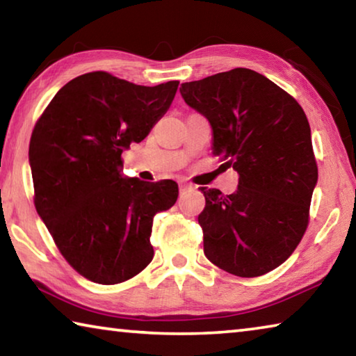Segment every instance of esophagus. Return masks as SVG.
Instances as JSON below:
<instances>
[{
    "mask_svg": "<svg viewBox=\"0 0 356 356\" xmlns=\"http://www.w3.org/2000/svg\"><path fill=\"white\" fill-rule=\"evenodd\" d=\"M191 188H193V186L190 184H186V182H180L179 184V190L180 191H186V190H191Z\"/></svg>",
    "mask_w": 356,
    "mask_h": 356,
    "instance_id": "1",
    "label": "esophagus"
}]
</instances>
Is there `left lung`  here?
<instances>
[{
	"label": "left lung",
	"instance_id": "1",
	"mask_svg": "<svg viewBox=\"0 0 356 356\" xmlns=\"http://www.w3.org/2000/svg\"><path fill=\"white\" fill-rule=\"evenodd\" d=\"M185 104L212 127V152L238 174L232 195L201 186L204 254L254 278L286 261L308 227L317 165L303 108L267 76L232 69L182 83Z\"/></svg>",
	"mask_w": 356,
	"mask_h": 356
}]
</instances>
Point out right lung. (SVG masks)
Segmentation results:
<instances>
[{
  "label": "right lung",
  "instance_id": "1",
  "mask_svg": "<svg viewBox=\"0 0 356 356\" xmlns=\"http://www.w3.org/2000/svg\"><path fill=\"white\" fill-rule=\"evenodd\" d=\"M177 86H140L91 72L59 89L35 124L29 143L35 210L84 278L119 284L152 261L154 216L176 204L179 186L124 176L120 155L165 116Z\"/></svg>",
  "mask_w": 356,
  "mask_h": 356
}]
</instances>
